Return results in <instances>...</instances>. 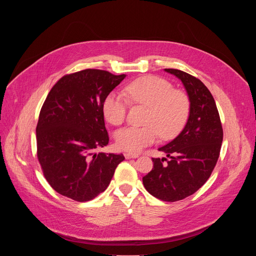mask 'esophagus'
Instances as JSON below:
<instances>
[{"instance_id":"34e87169","label":"esophagus","mask_w":256,"mask_h":256,"mask_svg":"<svg viewBox=\"0 0 256 256\" xmlns=\"http://www.w3.org/2000/svg\"><path fill=\"white\" fill-rule=\"evenodd\" d=\"M124 157H126V159L138 158V154H136V153H126V154H124Z\"/></svg>"}]
</instances>
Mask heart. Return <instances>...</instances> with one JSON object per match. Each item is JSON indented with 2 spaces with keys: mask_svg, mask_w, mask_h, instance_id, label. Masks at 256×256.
Instances as JSON below:
<instances>
[{
  "mask_svg": "<svg viewBox=\"0 0 256 256\" xmlns=\"http://www.w3.org/2000/svg\"><path fill=\"white\" fill-rule=\"evenodd\" d=\"M124 94L134 103L149 107L144 126H128L116 134V142L120 150L138 152L153 144L158 136L163 140L173 138L184 126L190 114V100L181 90L159 77L144 76L124 87ZM128 100L120 94H108L102 104L105 120L114 126L124 124Z\"/></svg>",
  "mask_w": 256,
  "mask_h": 256,
  "instance_id": "heart-1",
  "label": "heart"
}]
</instances>
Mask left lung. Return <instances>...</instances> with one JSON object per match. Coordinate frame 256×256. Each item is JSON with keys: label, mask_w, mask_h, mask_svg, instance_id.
Here are the masks:
<instances>
[{"label": "left lung", "mask_w": 256, "mask_h": 256, "mask_svg": "<svg viewBox=\"0 0 256 256\" xmlns=\"http://www.w3.org/2000/svg\"><path fill=\"white\" fill-rule=\"evenodd\" d=\"M165 72L184 84L190 116L182 132L158 149L169 159L152 158L153 169L142 184L153 196L172 202L194 194L210 178L220 156L223 128L214 99L200 79L176 68Z\"/></svg>", "instance_id": "obj_1"}]
</instances>
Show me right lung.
I'll return each mask as SVG.
<instances>
[{"instance_id": "1", "label": "right lung", "mask_w": 256, "mask_h": 256, "mask_svg": "<svg viewBox=\"0 0 256 256\" xmlns=\"http://www.w3.org/2000/svg\"><path fill=\"white\" fill-rule=\"evenodd\" d=\"M126 75L87 68L60 78L50 91L36 126L38 158L60 194L83 202L110 184L122 154L94 153L108 144L102 104Z\"/></svg>"}]
</instances>
